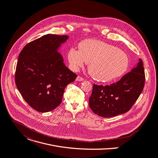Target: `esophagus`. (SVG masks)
I'll return each instance as SVG.
<instances>
[{
    "instance_id": "1",
    "label": "esophagus",
    "mask_w": 158,
    "mask_h": 158,
    "mask_svg": "<svg viewBox=\"0 0 158 158\" xmlns=\"http://www.w3.org/2000/svg\"><path fill=\"white\" fill-rule=\"evenodd\" d=\"M76 80V81H83L84 79L80 76H77Z\"/></svg>"
}]
</instances>
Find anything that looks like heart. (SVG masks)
Returning <instances> with one entry per match:
<instances>
[{
    "instance_id": "b5f03b06",
    "label": "heart",
    "mask_w": 158,
    "mask_h": 158,
    "mask_svg": "<svg viewBox=\"0 0 158 158\" xmlns=\"http://www.w3.org/2000/svg\"><path fill=\"white\" fill-rule=\"evenodd\" d=\"M79 49L70 48L67 59L74 71L89 64L91 76L99 82H110L121 77L127 71L129 60L125 52L117 47L96 40H87L80 43Z\"/></svg>"
}]
</instances>
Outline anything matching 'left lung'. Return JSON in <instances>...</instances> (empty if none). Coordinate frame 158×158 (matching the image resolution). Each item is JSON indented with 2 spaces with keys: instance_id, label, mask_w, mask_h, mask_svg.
I'll return each mask as SVG.
<instances>
[{
  "instance_id": "obj_1",
  "label": "left lung",
  "mask_w": 158,
  "mask_h": 158,
  "mask_svg": "<svg viewBox=\"0 0 158 158\" xmlns=\"http://www.w3.org/2000/svg\"><path fill=\"white\" fill-rule=\"evenodd\" d=\"M143 62H139L121 79L110 85H93L89 105L98 115L113 117L129 111L137 101L144 86L145 73Z\"/></svg>"
}]
</instances>
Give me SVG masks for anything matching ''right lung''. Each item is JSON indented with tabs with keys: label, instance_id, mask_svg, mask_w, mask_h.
<instances>
[{
	"label": "right lung",
	"instance_id": "obj_1",
	"mask_svg": "<svg viewBox=\"0 0 158 158\" xmlns=\"http://www.w3.org/2000/svg\"><path fill=\"white\" fill-rule=\"evenodd\" d=\"M67 35L47 34L27 44L18 56L15 81L26 102L39 112H48L62 102L67 85L77 75L64 64L59 50Z\"/></svg>",
	"mask_w": 158,
	"mask_h": 158
}]
</instances>
